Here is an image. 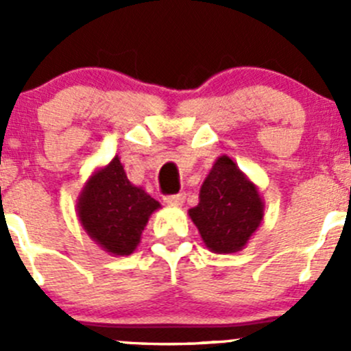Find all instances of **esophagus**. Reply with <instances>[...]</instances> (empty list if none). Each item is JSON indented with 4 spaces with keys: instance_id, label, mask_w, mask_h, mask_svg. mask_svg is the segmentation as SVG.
<instances>
[{
    "instance_id": "34e87169",
    "label": "esophagus",
    "mask_w": 351,
    "mask_h": 351,
    "mask_svg": "<svg viewBox=\"0 0 351 351\" xmlns=\"http://www.w3.org/2000/svg\"><path fill=\"white\" fill-rule=\"evenodd\" d=\"M165 202L168 205H182L183 202H185V193L180 192V193H175V195H168L165 198Z\"/></svg>"
}]
</instances>
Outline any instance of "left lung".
Returning <instances> with one entry per match:
<instances>
[{
  "mask_svg": "<svg viewBox=\"0 0 351 351\" xmlns=\"http://www.w3.org/2000/svg\"><path fill=\"white\" fill-rule=\"evenodd\" d=\"M189 215L208 251L238 253L263 222L265 202L258 186L222 154L202 183L198 205Z\"/></svg>",
  "mask_w": 351,
  "mask_h": 351,
  "instance_id": "1",
  "label": "left lung"
}]
</instances>
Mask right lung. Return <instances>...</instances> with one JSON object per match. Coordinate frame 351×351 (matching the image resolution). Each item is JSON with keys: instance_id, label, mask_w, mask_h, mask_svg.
I'll return each instance as SVG.
<instances>
[{"instance_id": "add662e5", "label": "right lung", "mask_w": 351, "mask_h": 351, "mask_svg": "<svg viewBox=\"0 0 351 351\" xmlns=\"http://www.w3.org/2000/svg\"><path fill=\"white\" fill-rule=\"evenodd\" d=\"M158 208H161L158 200L143 186L129 182L119 156L95 169L76 204L81 228L113 256L134 253L147 221Z\"/></svg>"}]
</instances>
